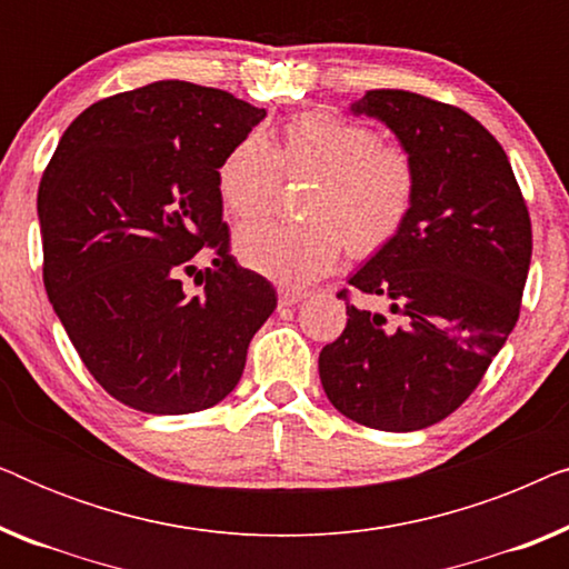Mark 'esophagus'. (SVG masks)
Here are the masks:
<instances>
[{
	"instance_id": "esophagus-1",
	"label": "esophagus",
	"mask_w": 569,
	"mask_h": 569,
	"mask_svg": "<svg viewBox=\"0 0 569 569\" xmlns=\"http://www.w3.org/2000/svg\"><path fill=\"white\" fill-rule=\"evenodd\" d=\"M306 290L302 287H295V284H279V302L282 306H295V302H300L306 298Z\"/></svg>"
}]
</instances>
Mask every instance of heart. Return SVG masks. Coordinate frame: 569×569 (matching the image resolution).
Masks as SVG:
<instances>
[{"label": "heart", "mask_w": 569, "mask_h": 569, "mask_svg": "<svg viewBox=\"0 0 569 569\" xmlns=\"http://www.w3.org/2000/svg\"><path fill=\"white\" fill-rule=\"evenodd\" d=\"M282 176L306 181L302 222H251L236 236L248 267L279 282H308L337 267L345 248L372 256L403 230L417 207L419 166L396 139L331 111H306L274 139L251 134L217 168V191L232 220L274 207Z\"/></svg>", "instance_id": "1"}]
</instances>
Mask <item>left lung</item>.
I'll return each mask as SVG.
<instances>
[{
    "instance_id": "8db88e82",
    "label": "left lung",
    "mask_w": 569,
    "mask_h": 569,
    "mask_svg": "<svg viewBox=\"0 0 569 569\" xmlns=\"http://www.w3.org/2000/svg\"><path fill=\"white\" fill-rule=\"evenodd\" d=\"M376 116L415 152L417 207L349 284L383 298L399 323L355 306L318 357L323 391L372 430L411 432L461 407L516 329L531 263V214L508 154L458 106L409 90H368Z\"/></svg>"
}]
</instances>
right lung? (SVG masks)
<instances>
[{"label":"right lung","instance_id":"obj_1","mask_svg":"<svg viewBox=\"0 0 569 569\" xmlns=\"http://www.w3.org/2000/svg\"><path fill=\"white\" fill-rule=\"evenodd\" d=\"M263 116L160 80L84 108L43 170L46 292L90 376L131 409L214 407L277 308L267 277L232 259L217 191L222 158ZM201 250L213 267L199 272Z\"/></svg>","mask_w":569,"mask_h":569}]
</instances>
